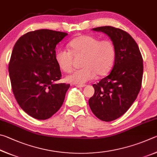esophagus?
Masks as SVG:
<instances>
[{"instance_id":"34e87169","label":"esophagus","mask_w":157,"mask_h":157,"mask_svg":"<svg viewBox=\"0 0 157 157\" xmlns=\"http://www.w3.org/2000/svg\"><path fill=\"white\" fill-rule=\"evenodd\" d=\"M76 86L78 87H83L85 86H86V85H85V84H76Z\"/></svg>"}]
</instances>
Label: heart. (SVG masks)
<instances>
[{"instance_id":"1","label":"heart","mask_w":157,"mask_h":157,"mask_svg":"<svg viewBox=\"0 0 157 157\" xmlns=\"http://www.w3.org/2000/svg\"><path fill=\"white\" fill-rule=\"evenodd\" d=\"M69 51L60 49L56 52L55 59L59 68L65 73L73 69L74 58L81 57L80 70L66 77L70 83L81 84L92 80L96 74L106 75L113 67L116 48L112 40H101L92 35H81L68 43Z\"/></svg>"}]
</instances>
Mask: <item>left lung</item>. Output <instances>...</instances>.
<instances>
[{"mask_svg": "<svg viewBox=\"0 0 157 157\" xmlns=\"http://www.w3.org/2000/svg\"><path fill=\"white\" fill-rule=\"evenodd\" d=\"M93 30L108 34L116 48L113 68L108 76L93 85L94 94L89 99L95 116L109 122L124 114L136 100L141 87L143 58L136 41L124 30L112 26Z\"/></svg>", "mask_w": 157, "mask_h": 157, "instance_id": "obj_1", "label": "left lung"}]
</instances>
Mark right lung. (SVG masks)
<instances>
[{
    "label": "right lung",
    "mask_w": 157,
    "mask_h": 157,
    "mask_svg": "<svg viewBox=\"0 0 157 157\" xmlns=\"http://www.w3.org/2000/svg\"><path fill=\"white\" fill-rule=\"evenodd\" d=\"M67 33L38 29L16 41L8 70L13 94L21 108L38 120L52 117L62 106L70 84L59 83L56 45Z\"/></svg>",
    "instance_id": "obj_1"
}]
</instances>
